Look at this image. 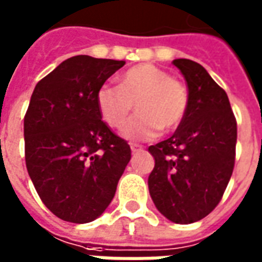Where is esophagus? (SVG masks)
<instances>
[{"label":"esophagus","mask_w":262,"mask_h":262,"mask_svg":"<svg viewBox=\"0 0 262 262\" xmlns=\"http://www.w3.org/2000/svg\"><path fill=\"white\" fill-rule=\"evenodd\" d=\"M130 149H132V152H139V150H143V146L136 145V143H132Z\"/></svg>","instance_id":"1"}]
</instances>
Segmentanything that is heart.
Here are the masks:
<instances>
[{
	"label": "heart",
	"mask_w": 262,
	"mask_h": 262,
	"mask_svg": "<svg viewBox=\"0 0 262 262\" xmlns=\"http://www.w3.org/2000/svg\"><path fill=\"white\" fill-rule=\"evenodd\" d=\"M101 119L113 129H122L130 113L138 115L126 124L129 140H149L162 130L178 129L188 112L189 97L182 81L154 64H139L124 71L119 86L103 84L96 94Z\"/></svg>",
	"instance_id": "b5f03b06"
}]
</instances>
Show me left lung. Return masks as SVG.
<instances>
[{
	"label": "left lung",
	"mask_w": 262,
	"mask_h": 262,
	"mask_svg": "<svg viewBox=\"0 0 262 262\" xmlns=\"http://www.w3.org/2000/svg\"><path fill=\"white\" fill-rule=\"evenodd\" d=\"M188 84V112L166 140L149 146L155 168L149 192L175 224L205 218L220 204L235 165L236 120L225 90L188 58L173 60Z\"/></svg>",
	"instance_id": "8db88e82"
}]
</instances>
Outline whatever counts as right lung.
<instances>
[{
    "mask_svg": "<svg viewBox=\"0 0 262 262\" xmlns=\"http://www.w3.org/2000/svg\"><path fill=\"white\" fill-rule=\"evenodd\" d=\"M124 61L74 56L41 79L24 117L26 165L42 204L60 220L99 218L116 193L130 146L101 120L96 94Z\"/></svg>",
    "mask_w": 262,
    "mask_h": 262,
    "instance_id": "1",
    "label": "right lung"
}]
</instances>
